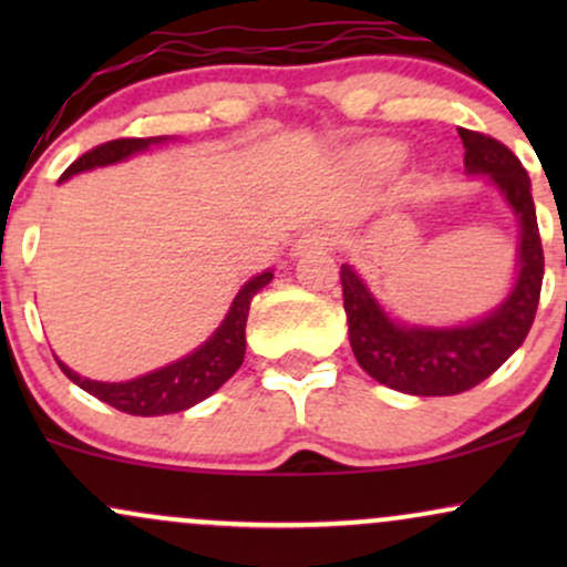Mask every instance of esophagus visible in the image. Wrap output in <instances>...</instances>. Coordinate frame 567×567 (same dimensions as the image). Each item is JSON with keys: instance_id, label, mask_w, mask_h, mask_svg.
<instances>
[{"instance_id": "esophagus-1", "label": "esophagus", "mask_w": 567, "mask_h": 567, "mask_svg": "<svg viewBox=\"0 0 567 567\" xmlns=\"http://www.w3.org/2000/svg\"><path fill=\"white\" fill-rule=\"evenodd\" d=\"M333 245H338V231L330 229V226H317V229L303 234V239L298 243V250H306V247H333Z\"/></svg>"}]
</instances>
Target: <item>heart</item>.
<instances>
[{
	"label": "heart",
	"instance_id": "obj_1",
	"mask_svg": "<svg viewBox=\"0 0 567 567\" xmlns=\"http://www.w3.org/2000/svg\"><path fill=\"white\" fill-rule=\"evenodd\" d=\"M368 157H370V162H375V165L392 167L400 162V148H396L394 143H379V146L370 148Z\"/></svg>",
	"mask_w": 567,
	"mask_h": 567
}]
</instances>
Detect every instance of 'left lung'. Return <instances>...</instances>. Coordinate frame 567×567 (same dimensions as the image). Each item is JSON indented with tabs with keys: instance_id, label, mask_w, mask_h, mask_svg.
<instances>
[{
	"instance_id": "1",
	"label": "left lung",
	"mask_w": 567,
	"mask_h": 567,
	"mask_svg": "<svg viewBox=\"0 0 567 567\" xmlns=\"http://www.w3.org/2000/svg\"><path fill=\"white\" fill-rule=\"evenodd\" d=\"M458 135L466 148V171L491 175L519 218V275L509 298L491 317L466 328H402L383 315L362 279L341 266L351 351L368 375L405 394L451 396L483 383L525 341L542 296L544 247L523 162L477 130L458 127Z\"/></svg>"
}]
</instances>
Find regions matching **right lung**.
<instances>
[{
	"mask_svg": "<svg viewBox=\"0 0 567 567\" xmlns=\"http://www.w3.org/2000/svg\"><path fill=\"white\" fill-rule=\"evenodd\" d=\"M148 143H152V138H116L101 143V146L84 152L76 162H71L66 173L61 175V181L71 178L74 173L90 171V167L112 165V162L125 159L130 154L143 152ZM271 277H275L271 271L252 277L250 282L239 290V296L234 298L229 315H226L224 324L213 333L210 341H207L205 347H199L194 354L173 362V365L159 368L154 370V373L141 375V379L125 383L90 381L76 375L74 370H69L63 362H58V365H61L63 373H66L76 386H82L84 392H90L101 402H106V405L130 415H165L197 405L205 396L218 392V389L237 373L239 365H243L245 324L247 315H250V301L258 290L271 282Z\"/></svg>",
	"mask_w": 567,
	"mask_h": 567,
	"instance_id": "add662e5",
	"label": "right lung"
}]
</instances>
